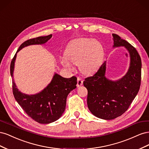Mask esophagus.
I'll return each instance as SVG.
<instances>
[{
  "label": "esophagus",
  "mask_w": 149,
  "mask_h": 149,
  "mask_svg": "<svg viewBox=\"0 0 149 149\" xmlns=\"http://www.w3.org/2000/svg\"><path fill=\"white\" fill-rule=\"evenodd\" d=\"M83 79L81 78H78V79H77V86L78 87L81 86L83 85Z\"/></svg>",
  "instance_id": "esophagus-1"
}]
</instances>
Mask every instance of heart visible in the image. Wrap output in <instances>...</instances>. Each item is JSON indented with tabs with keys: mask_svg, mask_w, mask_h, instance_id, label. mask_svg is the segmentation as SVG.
Here are the masks:
<instances>
[{
	"mask_svg": "<svg viewBox=\"0 0 149 149\" xmlns=\"http://www.w3.org/2000/svg\"><path fill=\"white\" fill-rule=\"evenodd\" d=\"M65 55L67 59L63 58L61 61L64 66L72 68L71 62L74 65H79L84 74H91L95 73L102 63L104 49L97 40L81 38L70 43L66 49Z\"/></svg>",
	"mask_w": 149,
	"mask_h": 149,
	"instance_id": "obj_1",
	"label": "heart"
}]
</instances>
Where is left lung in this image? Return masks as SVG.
Masks as SVG:
<instances>
[{"label":"left lung","mask_w":149,"mask_h":149,"mask_svg":"<svg viewBox=\"0 0 149 149\" xmlns=\"http://www.w3.org/2000/svg\"><path fill=\"white\" fill-rule=\"evenodd\" d=\"M114 47L124 46L130 55L129 71L123 78L112 81L105 77L106 63L96 73L86 78L83 84L88 89L87 104L91 113L99 118L111 120L123 114L137 94L141 83L142 61L132 45L112 34Z\"/></svg>","instance_id":"left-lung-1"}]
</instances>
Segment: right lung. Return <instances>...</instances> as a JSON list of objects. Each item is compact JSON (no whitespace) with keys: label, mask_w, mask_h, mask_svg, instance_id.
<instances>
[{"label":"right lung","mask_w":149,"mask_h":149,"mask_svg":"<svg viewBox=\"0 0 149 149\" xmlns=\"http://www.w3.org/2000/svg\"><path fill=\"white\" fill-rule=\"evenodd\" d=\"M52 35L31 38L22 43L12 58L10 74L13 71L17 53L25 47L35 44H43L51 38ZM77 78H65L55 74L48 86L35 95H26L19 91L13 81V94L17 102L31 119L40 124H49L59 119L65 110L66 98L71 91L76 88Z\"/></svg>","instance_id":"1"}]
</instances>
